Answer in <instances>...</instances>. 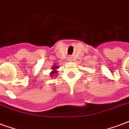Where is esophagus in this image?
Here are the masks:
<instances>
[{"label":"esophagus","mask_w":129,"mask_h":129,"mask_svg":"<svg viewBox=\"0 0 129 129\" xmlns=\"http://www.w3.org/2000/svg\"><path fill=\"white\" fill-rule=\"evenodd\" d=\"M69 58V60H71V59H72V58Z\"/></svg>","instance_id":"esophagus-1"}]
</instances>
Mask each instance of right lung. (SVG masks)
Segmentation results:
<instances>
[{
	"instance_id": "obj_1",
	"label": "right lung",
	"mask_w": 129,
	"mask_h": 129,
	"mask_svg": "<svg viewBox=\"0 0 129 129\" xmlns=\"http://www.w3.org/2000/svg\"><path fill=\"white\" fill-rule=\"evenodd\" d=\"M54 68H55V67H53V69H54ZM55 68H58V67H55ZM54 73H56V71H53V72H51V74H54Z\"/></svg>"
}]
</instances>
